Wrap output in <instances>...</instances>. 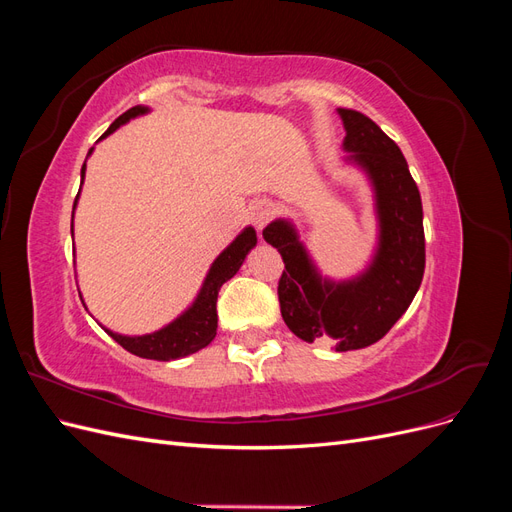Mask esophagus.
Segmentation results:
<instances>
[{
	"label": "esophagus",
	"mask_w": 512,
	"mask_h": 512,
	"mask_svg": "<svg viewBox=\"0 0 512 512\" xmlns=\"http://www.w3.org/2000/svg\"><path fill=\"white\" fill-rule=\"evenodd\" d=\"M273 213H275L273 203H271V200H267V198L256 200V203L250 205V220H252V224L258 230L265 228L269 224V220L273 218Z\"/></svg>",
	"instance_id": "esophagus-1"
}]
</instances>
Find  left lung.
I'll return each mask as SVG.
<instances>
[{"instance_id":"left-lung-1","label":"left lung","mask_w":512,"mask_h":512,"mask_svg":"<svg viewBox=\"0 0 512 512\" xmlns=\"http://www.w3.org/2000/svg\"><path fill=\"white\" fill-rule=\"evenodd\" d=\"M344 121L346 164L361 168L374 190L378 243L369 265L350 280L322 277L299 230L277 218L262 237L282 254V318L307 344L327 342L337 352L376 344L406 314L425 273L423 205L401 149L359 111L337 108Z\"/></svg>"}]
</instances>
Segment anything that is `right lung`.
I'll use <instances>...</instances> for the list:
<instances>
[{
  "instance_id": "1",
  "label": "right lung",
  "mask_w": 512,
  "mask_h": 512,
  "mask_svg": "<svg viewBox=\"0 0 512 512\" xmlns=\"http://www.w3.org/2000/svg\"><path fill=\"white\" fill-rule=\"evenodd\" d=\"M147 113H149V106H143V104L132 106L130 111H126L111 123V128L102 134V138L113 134L117 128H121L123 123H128L130 119L147 115ZM91 153H94V147L89 149L87 158L91 156ZM83 177H85V164L81 168V179ZM81 185H83V181H81ZM79 196H81V190H79V194H76V200H79ZM76 200H74V209H76ZM74 209H72V237H74ZM256 241H258L256 230L252 226L243 228L237 235V239L232 241L218 258L213 260V265L209 267L205 282H203V286H200L192 305L185 309L183 314H179L173 322H168L166 327L153 331V333H145V335H121V333H115L106 327H102V329L111 335L121 348H126L128 352L141 356V359L175 361V359H183V356L203 350L205 346H209L213 342L215 331H218V309H215V303H218V292H220L222 284H226L230 277L241 269V265L245 262V256L256 247Z\"/></svg>"
}]
</instances>
